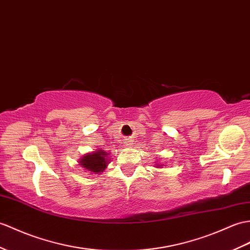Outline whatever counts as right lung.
Segmentation results:
<instances>
[{"mask_svg": "<svg viewBox=\"0 0 250 250\" xmlns=\"http://www.w3.org/2000/svg\"><path fill=\"white\" fill-rule=\"evenodd\" d=\"M106 155V152H104L103 150L99 149L98 151H95L94 153H89L83 156L82 160L80 161V163L85 169L91 172H101L105 169L107 164Z\"/></svg>", "mask_w": 250, "mask_h": 250, "instance_id": "add662e5", "label": "right lung"}]
</instances>
